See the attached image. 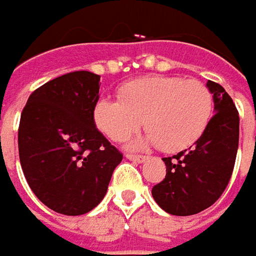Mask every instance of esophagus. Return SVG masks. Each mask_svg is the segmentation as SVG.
Masks as SVG:
<instances>
[{"label":"esophagus","instance_id":"34e87169","mask_svg":"<svg viewBox=\"0 0 256 256\" xmlns=\"http://www.w3.org/2000/svg\"><path fill=\"white\" fill-rule=\"evenodd\" d=\"M126 158L131 161H136V162H144L146 160L145 155H136V154H126Z\"/></svg>","mask_w":256,"mask_h":256}]
</instances>
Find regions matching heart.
<instances>
[{
  "label": "heart",
  "instance_id": "1",
  "mask_svg": "<svg viewBox=\"0 0 256 256\" xmlns=\"http://www.w3.org/2000/svg\"><path fill=\"white\" fill-rule=\"evenodd\" d=\"M120 100L95 104L94 120L111 141L122 142L142 124L146 136L136 145H158L165 152L190 148L205 132L214 111L206 85L196 80L152 75L120 88Z\"/></svg>",
  "mask_w": 256,
  "mask_h": 256
}]
</instances>
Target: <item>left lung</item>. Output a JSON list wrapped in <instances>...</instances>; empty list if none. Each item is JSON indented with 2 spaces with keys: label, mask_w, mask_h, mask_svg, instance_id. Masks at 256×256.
Returning a JSON list of instances; mask_svg holds the SVG:
<instances>
[{
  "label": "left lung",
  "mask_w": 256,
  "mask_h": 256,
  "mask_svg": "<svg viewBox=\"0 0 256 256\" xmlns=\"http://www.w3.org/2000/svg\"><path fill=\"white\" fill-rule=\"evenodd\" d=\"M215 115L194 148L162 158L166 175L152 188L156 204L171 215L186 216L210 208L231 180L238 141L240 115L224 86L208 81Z\"/></svg>",
  "instance_id": "1"
}]
</instances>
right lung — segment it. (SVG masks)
<instances>
[{
  "instance_id": "obj_1",
  "label": "right lung",
  "mask_w": 256,
  "mask_h": 256,
  "mask_svg": "<svg viewBox=\"0 0 256 256\" xmlns=\"http://www.w3.org/2000/svg\"><path fill=\"white\" fill-rule=\"evenodd\" d=\"M100 75L74 71L36 88L25 104L18 152L36 198L62 215H82L106 194L122 154L98 131Z\"/></svg>"
}]
</instances>
